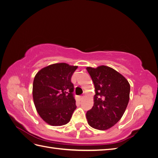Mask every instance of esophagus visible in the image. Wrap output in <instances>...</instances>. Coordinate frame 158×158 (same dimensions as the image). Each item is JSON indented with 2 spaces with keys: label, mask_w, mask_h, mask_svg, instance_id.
I'll use <instances>...</instances> for the list:
<instances>
[{
  "label": "esophagus",
  "mask_w": 158,
  "mask_h": 158,
  "mask_svg": "<svg viewBox=\"0 0 158 158\" xmlns=\"http://www.w3.org/2000/svg\"><path fill=\"white\" fill-rule=\"evenodd\" d=\"M84 95H82V96L80 97V100L84 99Z\"/></svg>",
  "instance_id": "obj_1"
}]
</instances>
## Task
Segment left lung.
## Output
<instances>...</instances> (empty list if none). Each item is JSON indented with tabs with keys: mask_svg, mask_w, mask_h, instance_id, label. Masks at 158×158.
<instances>
[{
	"mask_svg": "<svg viewBox=\"0 0 158 158\" xmlns=\"http://www.w3.org/2000/svg\"><path fill=\"white\" fill-rule=\"evenodd\" d=\"M95 85L94 106L86 113L88 125L105 131L111 128L125 113L130 98V84L119 73L107 66L87 67Z\"/></svg>",
	"mask_w": 158,
	"mask_h": 158,
	"instance_id": "obj_1",
	"label": "left lung"
}]
</instances>
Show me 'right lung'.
<instances>
[{"label":"right lung","instance_id":"right-lung-1","mask_svg":"<svg viewBox=\"0 0 158 158\" xmlns=\"http://www.w3.org/2000/svg\"><path fill=\"white\" fill-rule=\"evenodd\" d=\"M77 66L64 63L50 64L35 76L33 99L38 114L51 126L67 124L76 109L71 77Z\"/></svg>","mask_w":158,"mask_h":158}]
</instances>
